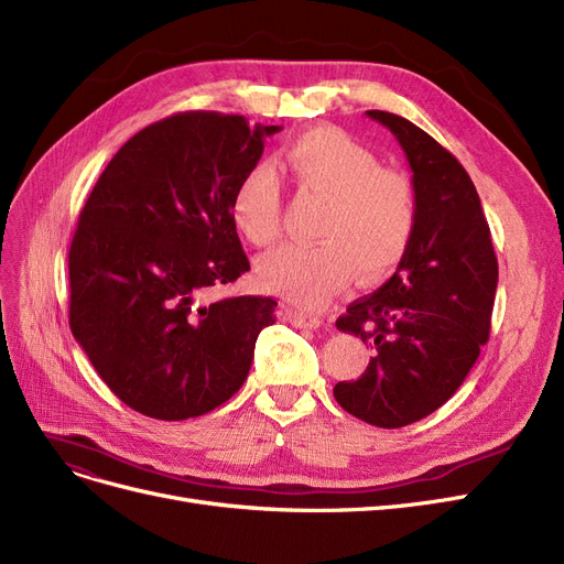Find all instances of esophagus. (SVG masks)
Wrapping results in <instances>:
<instances>
[{
	"label": "esophagus",
	"instance_id": "obj_1",
	"mask_svg": "<svg viewBox=\"0 0 564 564\" xmlns=\"http://www.w3.org/2000/svg\"><path fill=\"white\" fill-rule=\"evenodd\" d=\"M283 318L295 325V327H304V329H318L323 325V318L316 314H308V311H293V308H285L283 311Z\"/></svg>",
	"mask_w": 564,
	"mask_h": 564
}]
</instances>
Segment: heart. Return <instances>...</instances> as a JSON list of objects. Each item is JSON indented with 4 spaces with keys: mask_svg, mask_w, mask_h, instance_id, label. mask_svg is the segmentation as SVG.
I'll return each mask as SVG.
<instances>
[{
    "mask_svg": "<svg viewBox=\"0 0 564 564\" xmlns=\"http://www.w3.org/2000/svg\"><path fill=\"white\" fill-rule=\"evenodd\" d=\"M281 172L297 195L325 199L316 246L285 243L258 260V279L285 300L314 306L341 290L358 271L379 281L400 267L415 232L411 181L381 166L377 153L339 128H316L290 141ZM281 187L267 164L239 178L229 216L253 246H267L281 229Z\"/></svg>",
    "mask_w": 564,
    "mask_h": 564,
    "instance_id": "heart-1",
    "label": "heart"
}]
</instances>
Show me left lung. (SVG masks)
Masks as SVG:
<instances>
[{
	"label": "left lung",
	"mask_w": 564,
	"mask_h": 564,
	"mask_svg": "<svg viewBox=\"0 0 564 564\" xmlns=\"http://www.w3.org/2000/svg\"><path fill=\"white\" fill-rule=\"evenodd\" d=\"M367 116L394 134L409 160L415 232L398 271L337 321L373 358L358 381L335 386V400L392 430L425 419L463 386L490 335L497 258L465 166L406 118Z\"/></svg>",
	"instance_id": "obj_1"
}]
</instances>
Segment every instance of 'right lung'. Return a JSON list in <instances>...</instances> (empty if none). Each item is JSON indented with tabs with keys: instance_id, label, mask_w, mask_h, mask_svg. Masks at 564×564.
Returning <instances> with one entry per match:
<instances>
[{
	"instance_id": "add662e5",
	"label": "right lung",
	"mask_w": 564,
	"mask_h": 564,
	"mask_svg": "<svg viewBox=\"0 0 564 564\" xmlns=\"http://www.w3.org/2000/svg\"><path fill=\"white\" fill-rule=\"evenodd\" d=\"M279 124L185 111L137 132L83 206L69 248V327L120 402L158 421L214 411L243 386L276 300L214 285L250 269L229 216Z\"/></svg>"
}]
</instances>
